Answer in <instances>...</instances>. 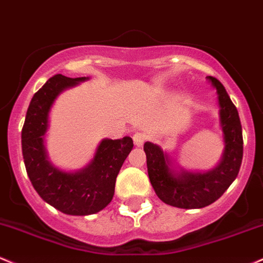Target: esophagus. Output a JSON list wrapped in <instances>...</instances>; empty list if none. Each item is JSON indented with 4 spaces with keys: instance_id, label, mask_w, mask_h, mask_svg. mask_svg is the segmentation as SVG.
<instances>
[{
    "instance_id": "obj_1",
    "label": "esophagus",
    "mask_w": 263,
    "mask_h": 263,
    "mask_svg": "<svg viewBox=\"0 0 263 263\" xmlns=\"http://www.w3.org/2000/svg\"><path fill=\"white\" fill-rule=\"evenodd\" d=\"M146 139V135L141 132H137L133 134V140H134V144L137 146H141L144 144V141Z\"/></svg>"
}]
</instances>
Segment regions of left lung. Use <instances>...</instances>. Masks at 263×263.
I'll return each mask as SVG.
<instances>
[{
  "mask_svg": "<svg viewBox=\"0 0 263 263\" xmlns=\"http://www.w3.org/2000/svg\"><path fill=\"white\" fill-rule=\"evenodd\" d=\"M217 89L220 117L225 134V153L216 169L205 174L182 171L174 174L167 166L166 155L153 143L144 144L147 174L156 195L161 201L180 209H201L223 195L237 178L243 156L242 126L235 104L219 79L208 76Z\"/></svg>",
  "mask_w": 263,
  "mask_h": 263,
  "instance_id": "1",
  "label": "left lung"
}]
</instances>
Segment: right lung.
I'll list each match as a JSON object with an SVG mask.
<instances>
[{"instance_id":"obj_1","label":"right lung","mask_w":263,"mask_h":263,"mask_svg":"<svg viewBox=\"0 0 263 263\" xmlns=\"http://www.w3.org/2000/svg\"><path fill=\"white\" fill-rule=\"evenodd\" d=\"M82 81H85V77L55 74L49 78L34 93L22 128L23 160L34 190L57 210L77 216L98 212L111 201L118 174L134 146L129 137L103 140L92 164L79 173H64L49 164L43 145L48 111L64 88Z\"/></svg>"}]
</instances>
